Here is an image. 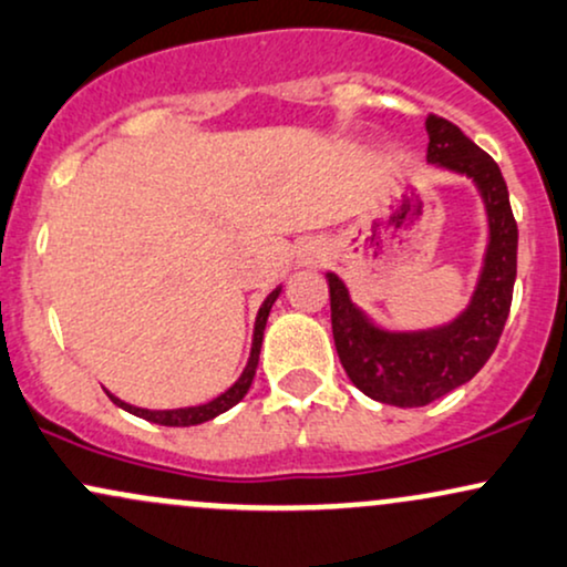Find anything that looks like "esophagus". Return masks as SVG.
I'll return each mask as SVG.
<instances>
[{
    "mask_svg": "<svg viewBox=\"0 0 567 567\" xmlns=\"http://www.w3.org/2000/svg\"><path fill=\"white\" fill-rule=\"evenodd\" d=\"M323 259V246L321 244H305L302 249V262L305 265H316Z\"/></svg>",
    "mask_w": 567,
    "mask_h": 567,
    "instance_id": "obj_1",
    "label": "esophagus"
}]
</instances>
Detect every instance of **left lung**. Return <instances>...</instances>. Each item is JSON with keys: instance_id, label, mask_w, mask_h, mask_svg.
I'll use <instances>...</instances> for the list:
<instances>
[{"instance_id": "8db88e82", "label": "left lung", "mask_w": 567, "mask_h": 567, "mask_svg": "<svg viewBox=\"0 0 567 567\" xmlns=\"http://www.w3.org/2000/svg\"><path fill=\"white\" fill-rule=\"evenodd\" d=\"M427 162L475 179L491 225L475 297L454 323L441 329L395 334L377 329L334 272L326 276L331 299V331L350 382L379 403L416 409L462 388L483 369L507 323L517 276V223L502 169L449 118L427 116Z\"/></svg>"}]
</instances>
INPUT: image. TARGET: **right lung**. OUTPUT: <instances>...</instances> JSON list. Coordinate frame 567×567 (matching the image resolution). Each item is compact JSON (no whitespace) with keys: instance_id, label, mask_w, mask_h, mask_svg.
Returning <instances> with one entry per match:
<instances>
[{"instance_id":"add662e5","label":"right lung","mask_w":567,"mask_h":567,"mask_svg":"<svg viewBox=\"0 0 567 567\" xmlns=\"http://www.w3.org/2000/svg\"><path fill=\"white\" fill-rule=\"evenodd\" d=\"M278 295H281V286H278L276 291H270L268 299L262 302V308L257 312V321H255V339H251V355H249V363H246L244 374L238 377V382L233 384L230 390H225L223 395L215 398V401L204 403V405H190V409H169V411H148V409H137V405H130L124 401H118L116 395L109 398L113 403L118 405V409L130 411V414H135L140 419H148L153 424H164V427H190V424H202V422H209V419H215L219 414H225V411L233 409L241 398L249 392L251 388V379L257 374V363H259V348H262V334H265V323H268V316H270V308L272 302H276Z\"/></svg>"}]
</instances>
